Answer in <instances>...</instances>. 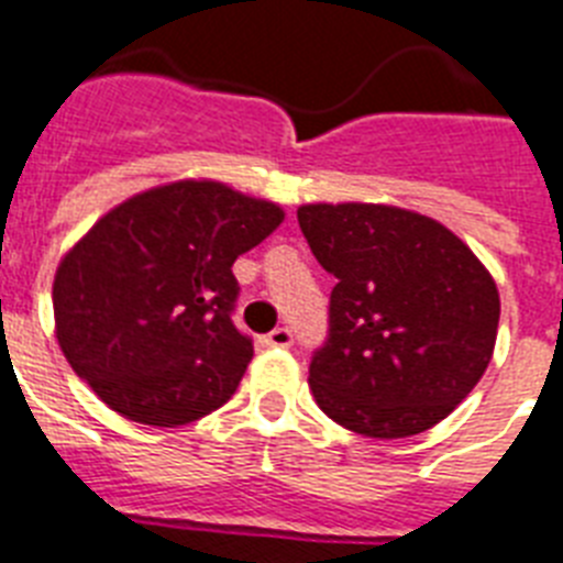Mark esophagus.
<instances>
[{"label":"esophagus","instance_id":"obj_1","mask_svg":"<svg viewBox=\"0 0 563 563\" xmlns=\"http://www.w3.org/2000/svg\"><path fill=\"white\" fill-rule=\"evenodd\" d=\"M291 341H295V335H291V329L286 327H277L272 329L268 335H263V344L266 346H291Z\"/></svg>","mask_w":563,"mask_h":563}]
</instances>
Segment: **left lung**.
I'll use <instances>...</instances> for the list:
<instances>
[{
  "instance_id": "obj_1",
  "label": "left lung",
  "mask_w": 563,
  "mask_h": 563,
  "mask_svg": "<svg viewBox=\"0 0 563 563\" xmlns=\"http://www.w3.org/2000/svg\"><path fill=\"white\" fill-rule=\"evenodd\" d=\"M297 222L338 280L309 364L318 408L373 440L442 422L495 353L500 295L486 266L437 219L390 205H303Z\"/></svg>"
}]
</instances>
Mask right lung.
I'll return each instance as SVG.
<instances>
[{"mask_svg": "<svg viewBox=\"0 0 563 563\" xmlns=\"http://www.w3.org/2000/svg\"><path fill=\"white\" fill-rule=\"evenodd\" d=\"M283 210L208 178L132 196L91 225L54 274L57 344L100 401L176 428L222 408L254 344L231 321L234 260Z\"/></svg>", "mask_w": 563, "mask_h": 563, "instance_id": "add662e5", "label": "right lung"}]
</instances>
